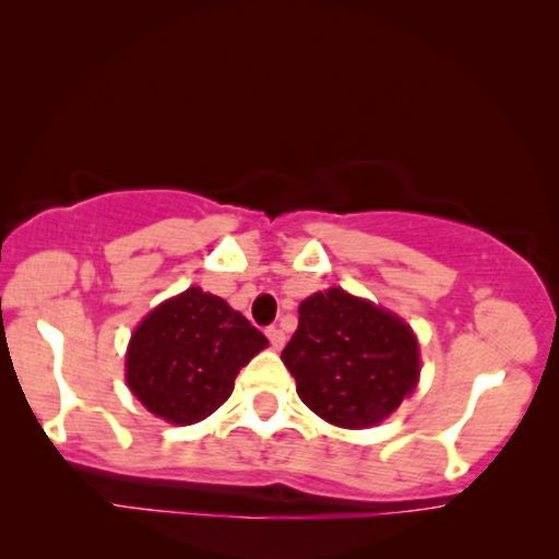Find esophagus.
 I'll return each mask as SVG.
<instances>
[{
    "mask_svg": "<svg viewBox=\"0 0 559 559\" xmlns=\"http://www.w3.org/2000/svg\"><path fill=\"white\" fill-rule=\"evenodd\" d=\"M266 336H269V342H272V347H274V349H282V347H285V332H282V329H277V326H269V329H266Z\"/></svg>",
    "mask_w": 559,
    "mask_h": 559,
    "instance_id": "obj_1",
    "label": "esophagus"
}]
</instances>
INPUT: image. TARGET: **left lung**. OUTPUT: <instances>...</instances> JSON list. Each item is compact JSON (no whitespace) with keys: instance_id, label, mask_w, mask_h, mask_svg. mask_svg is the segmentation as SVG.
<instances>
[{"instance_id":"1","label":"left lung","mask_w":559,"mask_h":559,"mask_svg":"<svg viewBox=\"0 0 559 559\" xmlns=\"http://www.w3.org/2000/svg\"><path fill=\"white\" fill-rule=\"evenodd\" d=\"M298 313L282 362L302 404L326 423L373 427L415 391L419 344L399 316L342 287L311 295Z\"/></svg>"}]
</instances>
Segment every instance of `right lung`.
<instances>
[{"label": "right lung", "mask_w": 559, "mask_h": 559, "mask_svg": "<svg viewBox=\"0 0 559 559\" xmlns=\"http://www.w3.org/2000/svg\"><path fill=\"white\" fill-rule=\"evenodd\" d=\"M266 344V336L223 298L189 287L134 329L127 383L147 412L191 425L227 402L240 368Z\"/></svg>", "instance_id": "obj_1"}]
</instances>
